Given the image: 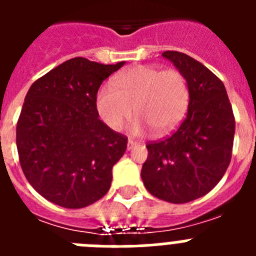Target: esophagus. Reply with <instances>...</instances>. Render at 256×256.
<instances>
[{
    "label": "esophagus",
    "mask_w": 256,
    "mask_h": 256,
    "mask_svg": "<svg viewBox=\"0 0 256 256\" xmlns=\"http://www.w3.org/2000/svg\"><path fill=\"white\" fill-rule=\"evenodd\" d=\"M137 144H138V142L133 141V140H130V141H128V144H126V148H128V150H132V148H136Z\"/></svg>",
    "instance_id": "obj_1"
}]
</instances>
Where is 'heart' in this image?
Listing matches in <instances>:
<instances>
[{
	"mask_svg": "<svg viewBox=\"0 0 256 256\" xmlns=\"http://www.w3.org/2000/svg\"><path fill=\"white\" fill-rule=\"evenodd\" d=\"M114 84H102L96 96L97 112L112 130H120L126 126L133 106L138 116L132 126L136 134L148 126L155 134H166L186 115L190 90L186 76L178 69L137 65L118 74Z\"/></svg>",
	"mask_w": 256,
	"mask_h": 256,
	"instance_id": "b5f03b06",
	"label": "heart"
}]
</instances>
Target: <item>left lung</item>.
Returning <instances> with one entry per match:
<instances>
[{"label":"left lung","instance_id":"obj_1","mask_svg":"<svg viewBox=\"0 0 256 256\" xmlns=\"http://www.w3.org/2000/svg\"><path fill=\"white\" fill-rule=\"evenodd\" d=\"M162 56L186 76L188 112L170 136L148 142L141 177L151 195L184 204L206 195L230 165L236 122L220 79L206 66L178 51Z\"/></svg>","mask_w":256,"mask_h":256}]
</instances>
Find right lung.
I'll return each mask as SVG.
<instances>
[{
    "instance_id": "add662e5",
    "label": "right lung",
    "mask_w": 256,
    "mask_h": 256,
    "mask_svg": "<svg viewBox=\"0 0 256 256\" xmlns=\"http://www.w3.org/2000/svg\"><path fill=\"white\" fill-rule=\"evenodd\" d=\"M123 65L74 58L29 88L16 124L20 165L32 187L58 206H88L112 186L128 138L98 119L96 96Z\"/></svg>"
}]
</instances>
